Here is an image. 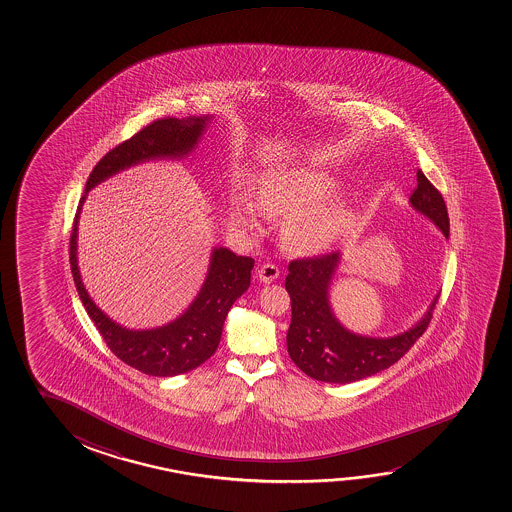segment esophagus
I'll use <instances>...</instances> for the list:
<instances>
[{"instance_id": "esophagus-1", "label": "esophagus", "mask_w": 512, "mask_h": 512, "mask_svg": "<svg viewBox=\"0 0 512 512\" xmlns=\"http://www.w3.org/2000/svg\"><path fill=\"white\" fill-rule=\"evenodd\" d=\"M257 274H259L260 281L273 283V281L280 276V267L276 266V264H271V262H267V264H262V266L259 267Z\"/></svg>"}]
</instances>
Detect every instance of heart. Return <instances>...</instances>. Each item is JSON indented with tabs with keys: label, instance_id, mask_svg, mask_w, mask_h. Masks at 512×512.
<instances>
[{
	"label": "heart",
	"instance_id": "obj_1",
	"mask_svg": "<svg viewBox=\"0 0 512 512\" xmlns=\"http://www.w3.org/2000/svg\"><path fill=\"white\" fill-rule=\"evenodd\" d=\"M341 183L334 176L311 168L273 169L257 187V204L269 215H292L285 225V239L294 250L316 253L327 250L348 234L355 224V211L346 204L323 206L337 196ZM231 222L255 229L259 213L243 190L231 199Z\"/></svg>",
	"mask_w": 512,
	"mask_h": 512
}]
</instances>
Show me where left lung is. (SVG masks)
I'll list each match as a JSON object with an SVG mask.
<instances>
[{"instance_id": "obj_1", "label": "left lung", "mask_w": 512, "mask_h": 512, "mask_svg": "<svg viewBox=\"0 0 512 512\" xmlns=\"http://www.w3.org/2000/svg\"><path fill=\"white\" fill-rule=\"evenodd\" d=\"M416 180L418 185L409 201L448 238V208L441 192L420 169ZM337 262L339 253L330 252L302 257L288 264L285 288L292 302V322L287 332V348L294 364L309 378L346 385L388 369L404 357L428 329L437 299L423 320L400 336L376 339L351 334L332 315L327 297Z\"/></svg>"}]
</instances>
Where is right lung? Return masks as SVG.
I'll use <instances>...</instances> for the list:
<instances>
[{
    "label": "right lung",
    "instance_id": "add662e5",
    "mask_svg": "<svg viewBox=\"0 0 512 512\" xmlns=\"http://www.w3.org/2000/svg\"><path fill=\"white\" fill-rule=\"evenodd\" d=\"M208 117L176 119L164 117L150 122L141 131L122 141L92 169L85 190L119 173L124 168L155 157H182L190 152L203 133ZM78 203L70 236V266L80 301L103 336L106 346L124 364L148 376L169 378L192 371L217 351L225 316L238 297L250 287L255 260L241 257L227 248H215L208 278L190 308L178 320L154 330H127L103 315L85 292L77 264Z\"/></svg>",
    "mask_w": 512,
    "mask_h": 512
}]
</instances>
